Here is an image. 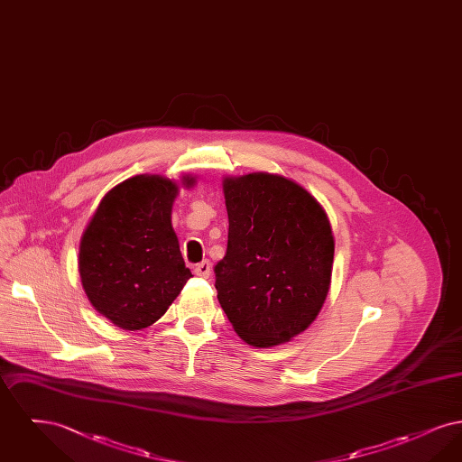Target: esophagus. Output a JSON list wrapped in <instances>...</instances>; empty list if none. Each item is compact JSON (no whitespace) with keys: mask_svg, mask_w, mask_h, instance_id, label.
<instances>
[{"mask_svg":"<svg viewBox=\"0 0 462 462\" xmlns=\"http://www.w3.org/2000/svg\"><path fill=\"white\" fill-rule=\"evenodd\" d=\"M194 273H196L198 277L208 279V277L211 275V263H209L208 260H204L202 263L196 264V268H194Z\"/></svg>","mask_w":462,"mask_h":462,"instance_id":"34e87169","label":"esophagus"}]
</instances>
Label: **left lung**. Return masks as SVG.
Returning a JSON list of instances; mask_svg holds the SVG:
<instances>
[{
    "mask_svg": "<svg viewBox=\"0 0 462 462\" xmlns=\"http://www.w3.org/2000/svg\"><path fill=\"white\" fill-rule=\"evenodd\" d=\"M223 192L228 242L215 264L218 301L247 345H281L307 329L329 292L328 215L284 176L226 178Z\"/></svg>",
    "mask_w": 462,
    "mask_h": 462,
    "instance_id": "left-lung-1",
    "label": "left lung"
}]
</instances>
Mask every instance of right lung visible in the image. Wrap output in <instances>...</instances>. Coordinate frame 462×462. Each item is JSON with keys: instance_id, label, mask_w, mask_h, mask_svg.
<instances>
[{"instance_id": "obj_1", "label": "right lung", "mask_w": 462, "mask_h": 462, "mask_svg": "<svg viewBox=\"0 0 462 462\" xmlns=\"http://www.w3.org/2000/svg\"><path fill=\"white\" fill-rule=\"evenodd\" d=\"M176 194L178 185L166 178L133 176L102 199L83 234L85 292L121 329L154 324L192 277L171 226Z\"/></svg>"}]
</instances>
